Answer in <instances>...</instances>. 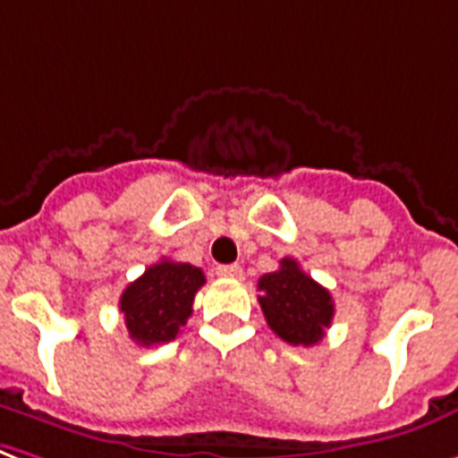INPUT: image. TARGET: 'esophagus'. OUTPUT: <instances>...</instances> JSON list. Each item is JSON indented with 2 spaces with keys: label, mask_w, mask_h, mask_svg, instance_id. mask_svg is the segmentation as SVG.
<instances>
[{
  "label": "esophagus",
  "mask_w": 458,
  "mask_h": 458,
  "mask_svg": "<svg viewBox=\"0 0 458 458\" xmlns=\"http://www.w3.org/2000/svg\"><path fill=\"white\" fill-rule=\"evenodd\" d=\"M216 274L221 276V278H242V267H237V264H223V267H216Z\"/></svg>",
  "instance_id": "34e87169"
}]
</instances>
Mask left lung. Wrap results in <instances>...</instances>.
Masks as SVG:
<instances>
[{
  "instance_id": "obj_1",
  "label": "left lung",
  "mask_w": 458,
  "mask_h": 458,
  "mask_svg": "<svg viewBox=\"0 0 458 458\" xmlns=\"http://www.w3.org/2000/svg\"><path fill=\"white\" fill-rule=\"evenodd\" d=\"M259 305L276 336L293 345H314L334 319L331 293L307 276L291 257L281 259V268L259 278Z\"/></svg>"
}]
</instances>
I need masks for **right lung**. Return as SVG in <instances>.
<instances>
[{
	"mask_svg": "<svg viewBox=\"0 0 458 458\" xmlns=\"http://www.w3.org/2000/svg\"><path fill=\"white\" fill-rule=\"evenodd\" d=\"M204 284V271L184 261L160 259L146 268L120 298L129 338L146 348L173 341L191 317L194 295Z\"/></svg>",
	"mask_w": 458,
	"mask_h": 458,
	"instance_id": "add662e5",
	"label": "right lung"
}]
</instances>
